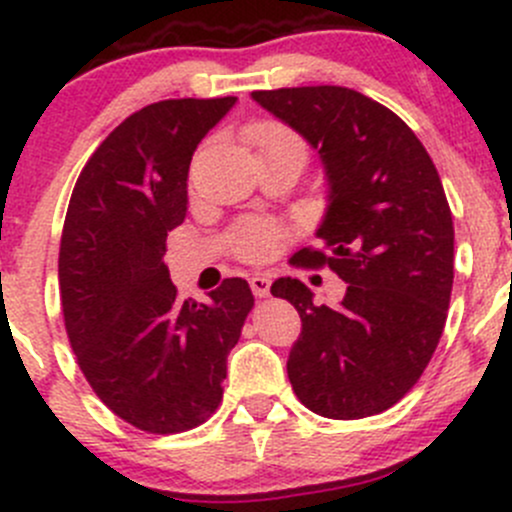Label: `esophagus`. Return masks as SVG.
I'll list each match as a JSON object with an SVG mask.
<instances>
[{"mask_svg": "<svg viewBox=\"0 0 512 512\" xmlns=\"http://www.w3.org/2000/svg\"><path fill=\"white\" fill-rule=\"evenodd\" d=\"M250 287L255 297H267V292H270V280H267L265 275H252Z\"/></svg>", "mask_w": 512, "mask_h": 512, "instance_id": "esophagus-1", "label": "esophagus"}]
</instances>
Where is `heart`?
<instances>
[{
	"label": "heart",
	"mask_w": 512,
	"mask_h": 512,
	"mask_svg": "<svg viewBox=\"0 0 512 512\" xmlns=\"http://www.w3.org/2000/svg\"><path fill=\"white\" fill-rule=\"evenodd\" d=\"M247 141L252 143V148L257 153L287 146L302 148L299 138L292 131H287L285 126H280V123H257V126H252L247 131ZM277 242H280V230L270 223H255V220H250V223H242L232 232V247H235V252L242 260H265V257H270L275 252Z\"/></svg>",
	"instance_id": "1"
}]
</instances>
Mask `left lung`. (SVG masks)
Wrapping results in <instances>:
<instances>
[{
	"instance_id": "left-lung-1",
	"label": "left lung",
	"mask_w": 512,
	"mask_h": 512,
	"mask_svg": "<svg viewBox=\"0 0 512 512\" xmlns=\"http://www.w3.org/2000/svg\"><path fill=\"white\" fill-rule=\"evenodd\" d=\"M322 160L324 250L297 265H329L347 294L314 304L307 285L280 277L275 297L294 304L302 334L289 349L297 399L327 418L391 409L421 379L446 324L453 287V218L441 178L416 133L381 103L344 86L252 91Z\"/></svg>"
}]
</instances>
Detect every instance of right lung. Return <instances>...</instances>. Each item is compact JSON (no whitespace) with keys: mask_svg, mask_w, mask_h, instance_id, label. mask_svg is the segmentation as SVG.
Returning a JSON list of instances; mask_svg holds the SVG:
<instances>
[{"mask_svg":"<svg viewBox=\"0 0 512 512\" xmlns=\"http://www.w3.org/2000/svg\"><path fill=\"white\" fill-rule=\"evenodd\" d=\"M235 101L170 98L128 116L84 165L66 210L59 287L71 349L98 399L148 433L188 431L218 409L227 354L255 304L240 277L208 302H180L163 262L188 213L195 148Z\"/></svg>","mask_w":512,"mask_h":512,"instance_id":"1","label":"right lung"}]
</instances>
